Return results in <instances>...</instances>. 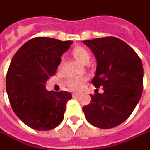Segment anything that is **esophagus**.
<instances>
[{"label":"esophagus","instance_id":"34e87169","mask_svg":"<svg viewBox=\"0 0 150 150\" xmlns=\"http://www.w3.org/2000/svg\"><path fill=\"white\" fill-rule=\"evenodd\" d=\"M79 92H77V91H75V92H73V96H79Z\"/></svg>","mask_w":150,"mask_h":150}]
</instances>
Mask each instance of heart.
<instances>
[{"instance_id":"obj_1","label":"heart","mask_w":150,"mask_h":150,"mask_svg":"<svg viewBox=\"0 0 150 150\" xmlns=\"http://www.w3.org/2000/svg\"><path fill=\"white\" fill-rule=\"evenodd\" d=\"M73 55L74 58L82 63L89 62L90 54L87 49L81 46H77L73 49ZM86 77H70L67 81V85L73 90H80L86 82Z\"/></svg>"}]
</instances>
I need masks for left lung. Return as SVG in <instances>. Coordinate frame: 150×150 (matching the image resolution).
Returning <instances> with one entry per match:
<instances>
[{"label": "left lung", "instance_id": "8db88e82", "mask_svg": "<svg viewBox=\"0 0 150 150\" xmlns=\"http://www.w3.org/2000/svg\"><path fill=\"white\" fill-rule=\"evenodd\" d=\"M96 60L91 83L104 92L91 95V102L82 110L87 120L101 129L123 123L138 104L143 91L142 62L123 40L105 37L84 40ZM97 90V89H96Z\"/></svg>", "mask_w": 150, "mask_h": 150}]
</instances>
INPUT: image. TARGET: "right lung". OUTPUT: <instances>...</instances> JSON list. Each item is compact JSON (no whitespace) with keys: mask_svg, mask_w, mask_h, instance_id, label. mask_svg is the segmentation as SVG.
Listing matches in <instances>:
<instances>
[{"mask_svg":"<svg viewBox=\"0 0 150 150\" xmlns=\"http://www.w3.org/2000/svg\"><path fill=\"white\" fill-rule=\"evenodd\" d=\"M72 44L37 37L22 45L12 59L6 80L7 95L16 115L32 129L49 130L63 121L72 94L52 93L46 90V82L55 74L61 56Z\"/></svg>","mask_w":150,"mask_h":150,"instance_id":"right-lung-1","label":"right lung"}]
</instances>
